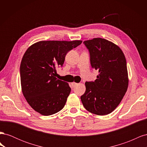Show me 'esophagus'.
Here are the masks:
<instances>
[{"label":"esophagus","instance_id":"esophagus-1","mask_svg":"<svg viewBox=\"0 0 147 147\" xmlns=\"http://www.w3.org/2000/svg\"><path fill=\"white\" fill-rule=\"evenodd\" d=\"M78 83H75V82L72 83V86H73V87L76 86L77 85H78Z\"/></svg>","mask_w":147,"mask_h":147}]
</instances>
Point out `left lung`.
<instances>
[{
    "mask_svg": "<svg viewBox=\"0 0 147 147\" xmlns=\"http://www.w3.org/2000/svg\"><path fill=\"white\" fill-rule=\"evenodd\" d=\"M90 53L91 67L99 71L94 82H86L81 96L88 112L97 115L112 112L127 91L128 75L125 56L119 47L107 40L95 38L83 42Z\"/></svg>",
    "mask_w": 147,
    "mask_h": 147,
    "instance_id": "left-lung-1",
    "label": "left lung"
}]
</instances>
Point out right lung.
Here are the masks:
<instances>
[{"label": "right lung", "instance_id": "right-lung-1", "mask_svg": "<svg viewBox=\"0 0 147 147\" xmlns=\"http://www.w3.org/2000/svg\"><path fill=\"white\" fill-rule=\"evenodd\" d=\"M82 43L40 41L26 50L20 65L21 88L35 111L49 116L63 109L71 88L67 83L55 77L56 69L63 66L67 53Z\"/></svg>", "mask_w": 147, "mask_h": 147}]
</instances>
